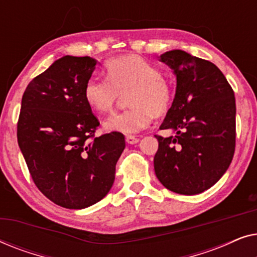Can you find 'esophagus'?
<instances>
[{
    "label": "esophagus",
    "mask_w": 257,
    "mask_h": 257,
    "mask_svg": "<svg viewBox=\"0 0 257 257\" xmlns=\"http://www.w3.org/2000/svg\"><path fill=\"white\" fill-rule=\"evenodd\" d=\"M125 140L127 144H131V145H133V144H137L139 142V138H137V137H135V136H126Z\"/></svg>",
    "instance_id": "1"
}]
</instances>
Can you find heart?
Here are the masks:
<instances>
[{"mask_svg": "<svg viewBox=\"0 0 257 257\" xmlns=\"http://www.w3.org/2000/svg\"><path fill=\"white\" fill-rule=\"evenodd\" d=\"M106 78H91L84 97L93 110L106 113L113 110L119 93L128 92L131 108L111 115L104 121L108 132L135 135L147 127L154 115L163 117L173 103V87L161 76V70L139 56H121L105 64Z\"/></svg>", "mask_w": 257, "mask_h": 257, "instance_id": "1", "label": "heart"}]
</instances>
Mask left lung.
Returning a JSON list of instances; mask_svg holds the SVG:
<instances>
[{
	"mask_svg": "<svg viewBox=\"0 0 257 257\" xmlns=\"http://www.w3.org/2000/svg\"><path fill=\"white\" fill-rule=\"evenodd\" d=\"M177 77V89L156 136L157 178L170 191L184 195L205 192L226 173L235 151L234 91L215 64L182 50L160 56Z\"/></svg>",
	"mask_w": 257,
	"mask_h": 257,
	"instance_id": "left-lung-1",
	"label": "left lung"
}]
</instances>
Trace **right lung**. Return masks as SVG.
I'll list each match as a JSON object with an SVG mask.
<instances>
[{
  "mask_svg": "<svg viewBox=\"0 0 257 257\" xmlns=\"http://www.w3.org/2000/svg\"><path fill=\"white\" fill-rule=\"evenodd\" d=\"M89 56H63L31 80L22 97L17 142L37 188L56 205L83 209L114 181L125 137L94 138L99 121L84 97L96 69Z\"/></svg>",
  "mask_w": 257,
  "mask_h": 257,
  "instance_id": "obj_1",
  "label": "right lung"
}]
</instances>
